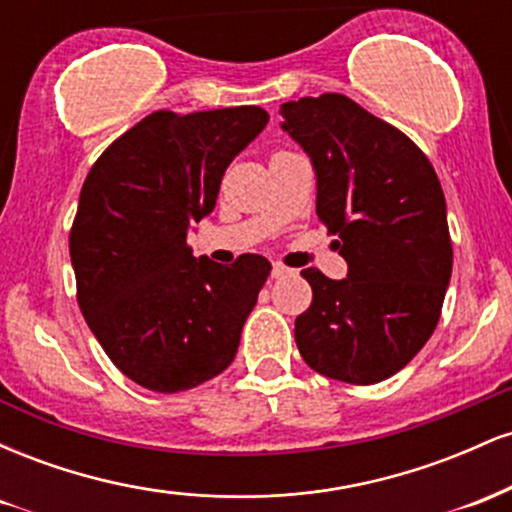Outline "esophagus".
<instances>
[{
  "label": "esophagus",
  "instance_id": "1",
  "mask_svg": "<svg viewBox=\"0 0 512 512\" xmlns=\"http://www.w3.org/2000/svg\"><path fill=\"white\" fill-rule=\"evenodd\" d=\"M291 269L289 267H284V264H274L272 267V279H284L286 274H289Z\"/></svg>",
  "mask_w": 512,
  "mask_h": 512
}]
</instances>
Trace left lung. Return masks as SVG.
<instances>
[{
    "instance_id": "obj_1",
    "label": "left lung",
    "mask_w": 512,
    "mask_h": 512,
    "mask_svg": "<svg viewBox=\"0 0 512 512\" xmlns=\"http://www.w3.org/2000/svg\"><path fill=\"white\" fill-rule=\"evenodd\" d=\"M281 127L317 175V216L349 264L342 281L303 269L313 303L296 317L303 361L351 385L390 378L424 349L452 274L440 180L407 134L342 93L281 105Z\"/></svg>"
}]
</instances>
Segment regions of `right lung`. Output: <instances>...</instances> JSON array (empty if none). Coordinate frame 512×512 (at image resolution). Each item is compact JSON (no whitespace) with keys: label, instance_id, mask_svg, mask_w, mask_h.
I'll use <instances>...</instances> for the list:
<instances>
[{"label":"right lung","instance_id":"add662e5","mask_svg":"<svg viewBox=\"0 0 512 512\" xmlns=\"http://www.w3.org/2000/svg\"><path fill=\"white\" fill-rule=\"evenodd\" d=\"M267 120L257 105L156 110L86 175L69 233L76 301L110 361L146 390H192L236 358L272 264L197 260L187 231L214 211L223 173Z\"/></svg>","mask_w":512,"mask_h":512}]
</instances>
